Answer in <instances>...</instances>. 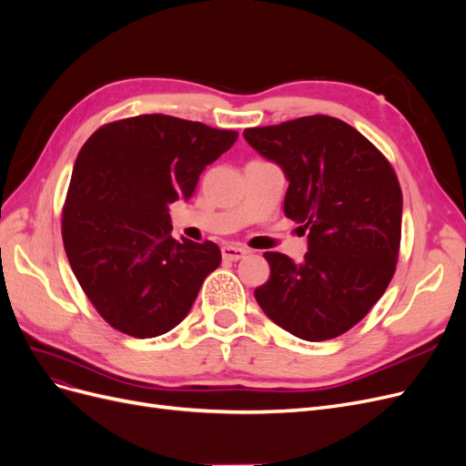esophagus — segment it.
<instances>
[{
    "instance_id": "esophagus-1",
    "label": "esophagus",
    "mask_w": 466,
    "mask_h": 466,
    "mask_svg": "<svg viewBox=\"0 0 466 466\" xmlns=\"http://www.w3.org/2000/svg\"><path fill=\"white\" fill-rule=\"evenodd\" d=\"M248 253V249L246 248H242V246H222V258L227 259V261H238V259H242L244 255Z\"/></svg>"
}]
</instances>
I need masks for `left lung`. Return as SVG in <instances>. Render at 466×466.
I'll return each instance as SVG.
<instances>
[{
  "label": "left lung",
  "mask_w": 466,
  "mask_h": 466,
  "mask_svg": "<svg viewBox=\"0 0 466 466\" xmlns=\"http://www.w3.org/2000/svg\"><path fill=\"white\" fill-rule=\"evenodd\" d=\"M246 141L287 174L284 215L308 232L302 263L267 251L271 277L255 299L284 331L327 340L362 321L391 282L402 193L389 160L331 116L249 127Z\"/></svg>",
  "instance_id": "obj_1"
}]
</instances>
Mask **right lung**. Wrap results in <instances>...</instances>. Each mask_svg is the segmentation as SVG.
Returning <instances> with one entry per match:
<instances>
[{
	"label": "right lung",
	"instance_id": "1",
	"mask_svg": "<svg viewBox=\"0 0 466 466\" xmlns=\"http://www.w3.org/2000/svg\"><path fill=\"white\" fill-rule=\"evenodd\" d=\"M238 139L164 114L98 127L75 160L62 238L100 318L135 339L168 333L220 265L213 242L172 238L168 205L189 199L207 164Z\"/></svg>",
	"mask_w": 466,
	"mask_h": 466
}]
</instances>
